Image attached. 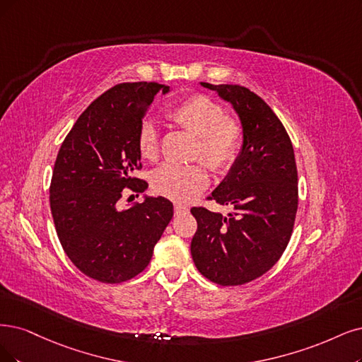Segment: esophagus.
I'll return each mask as SVG.
<instances>
[{
	"label": "esophagus",
	"instance_id": "34e87169",
	"mask_svg": "<svg viewBox=\"0 0 362 362\" xmlns=\"http://www.w3.org/2000/svg\"><path fill=\"white\" fill-rule=\"evenodd\" d=\"M188 210H189L188 206H185V204H174V213H176V215H180V213H186Z\"/></svg>",
	"mask_w": 362,
	"mask_h": 362
}]
</instances>
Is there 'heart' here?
<instances>
[{
  "label": "heart",
  "mask_w": 362,
  "mask_h": 362,
  "mask_svg": "<svg viewBox=\"0 0 362 362\" xmlns=\"http://www.w3.org/2000/svg\"><path fill=\"white\" fill-rule=\"evenodd\" d=\"M167 116L198 139L195 158H202L215 171L230 170L240 153L243 131L235 119L225 116V109L203 93H195L170 107ZM143 158L153 160L159 152V132L153 120L147 119L137 134ZM210 182L204 164H164L152 176L153 189L176 202H189L207 188Z\"/></svg>",
  "instance_id": "1"
}]
</instances>
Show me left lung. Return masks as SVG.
<instances>
[{
	"mask_svg": "<svg viewBox=\"0 0 362 362\" xmlns=\"http://www.w3.org/2000/svg\"><path fill=\"white\" fill-rule=\"evenodd\" d=\"M199 85L233 105L243 140L234 165L209 197L233 211L223 216L191 209L198 225L191 255L211 282L243 285L269 272L289 243L298 209L296 155L282 122L257 93L238 85Z\"/></svg>",
	"mask_w": 362,
	"mask_h": 362,
	"instance_id": "obj_1",
	"label": "left lung"
}]
</instances>
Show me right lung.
Masks as SVG:
<instances>
[{"label":"right lung","mask_w":362,"mask_h":362,"mask_svg":"<svg viewBox=\"0 0 362 362\" xmlns=\"http://www.w3.org/2000/svg\"><path fill=\"white\" fill-rule=\"evenodd\" d=\"M159 83H120L93 101L65 137L53 167L50 210L62 249L83 274L120 284L141 273L173 218L164 197L117 209L122 191L144 192L139 128Z\"/></svg>","instance_id":"add662e5"}]
</instances>
